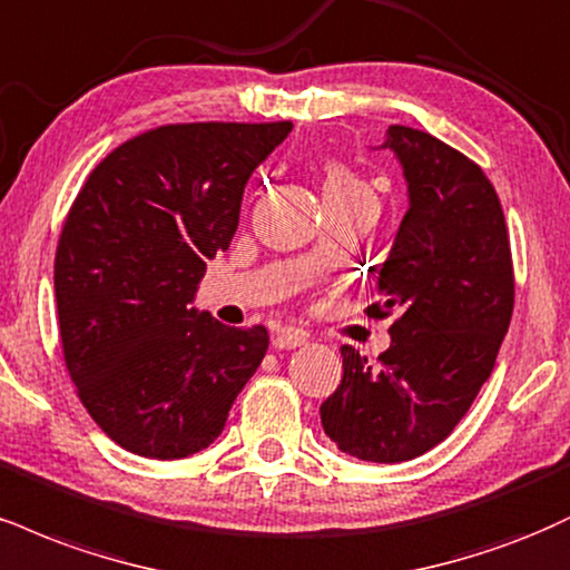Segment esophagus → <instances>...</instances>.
Segmentation results:
<instances>
[{
	"label": "esophagus",
	"instance_id": "esophagus-1",
	"mask_svg": "<svg viewBox=\"0 0 570 570\" xmlns=\"http://www.w3.org/2000/svg\"><path fill=\"white\" fill-rule=\"evenodd\" d=\"M299 345H305V334L297 332V328H281L276 337H273V347L276 351H294Z\"/></svg>",
	"mask_w": 570,
	"mask_h": 570
}]
</instances>
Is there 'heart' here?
<instances>
[{"mask_svg":"<svg viewBox=\"0 0 570 570\" xmlns=\"http://www.w3.org/2000/svg\"><path fill=\"white\" fill-rule=\"evenodd\" d=\"M353 190H366V185L361 183V177L347 169L345 164L332 161L326 167V180H324V194H353Z\"/></svg>","mask_w":570,"mask_h":570,"instance_id":"b5f03b06","label":"heart"}]
</instances>
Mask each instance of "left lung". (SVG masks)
Returning <instances> with one entry per match:
<instances>
[{"label": "left lung", "mask_w": 570, "mask_h": 570, "mask_svg": "<svg viewBox=\"0 0 570 570\" xmlns=\"http://www.w3.org/2000/svg\"><path fill=\"white\" fill-rule=\"evenodd\" d=\"M409 209L380 267L368 318L395 315L374 363L342 347V380L321 424L345 454L395 464L456 428L497 363L515 307L510 233L481 167L422 129L390 125Z\"/></svg>", "instance_id": "left-lung-1"}]
</instances>
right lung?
I'll use <instances>...</instances> for the list:
<instances>
[{"label": "right lung", "mask_w": 570, "mask_h": 570, "mask_svg": "<svg viewBox=\"0 0 570 570\" xmlns=\"http://www.w3.org/2000/svg\"><path fill=\"white\" fill-rule=\"evenodd\" d=\"M292 121L140 132L89 173L55 252L60 347L79 401L121 449L183 459L223 433L265 358V326L190 307L230 246L244 185Z\"/></svg>", "instance_id": "add662e5"}]
</instances>
